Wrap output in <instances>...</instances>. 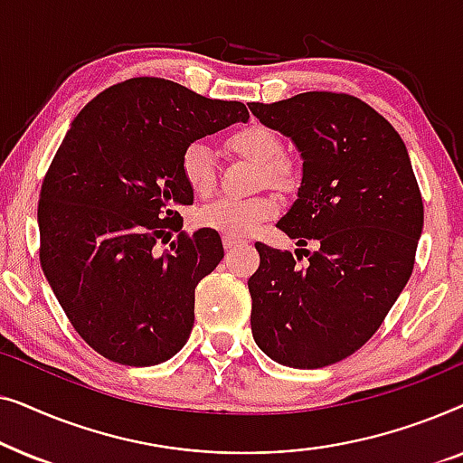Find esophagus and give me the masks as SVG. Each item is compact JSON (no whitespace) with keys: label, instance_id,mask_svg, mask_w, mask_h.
Instances as JSON below:
<instances>
[{"label":"esophagus","instance_id":"1","mask_svg":"<svg viewBox=\"0 0 463 463\" xmlns=\"http://www.w3.org/2000/svg\"><path fill=\"white\" fill-rule=\"evenodd\" d=\"M244 240L242 238H236V236H223V246L225 250H232L236 249V246H242Z\"/></svg>","mask_w":463,"mask_h":463}]
</instances>
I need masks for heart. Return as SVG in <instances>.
<instances>
[{
  "label": "heart",
  "instance_id": "heart-1",
  "mask_svg": "<svg viewBox=\"0 0 463 463\" xmlns=\"http://www.w3.org/2000/svg\"><path fill=\"white\" fill-rule=\"evenodd\" d=\"M227 147L255 166H261V181L265 179V183H271V185H287L288 183L290 170L282 162V138L268 126L252 124L232 132L227 137ZM181 175L195 195L211 194L217 183L213 151L204 143L187 145L181 156ZM276 211L278 202L268 195L249 200L217 198L198 213V223L208 230L225 233V236H249L265 219L276 214Z\"/></svg>",
  "mask_w": 463,
  "mask_h": 463
}]
</instances>
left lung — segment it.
Returning a JSON list of instances; mask_svg holds the SVG:
<instances>
[{"label": "left lung", "instance_id": "left-lung-1", "mask_svg": "<svg viewBox=\"0 0 463 463\" xmlns=\"http://www.w3.org/2000/svg\"><path fill=\"white\" fill-rule=\"evenodd\" d=\"M249 109L303 160L297 200L278 227L318 246L295 259L255 244L252 337L276 363L320 369L360 350L407 287L423 227L420 185L401 135L364 100L303 92ZM299 250L306 269L296 265Z\"/></svg>", "mask_w": 463, "mask_h": 463}]
</instances>
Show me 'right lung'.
<instances>
[{
  "instance_id": "right-lung-1",
  "label": "right lung",
  "mask_w": 463,
  "mask_h": 463,
  "mask_svg": "<svg viewBox=\"0 0 463 463\" xmlns=\"http://www.w3.org/2000/svg\"><path fill=\"white\" fill-rule=\"evenodd\" d=\"M238 100L176 81L132 78L94 97L67 130L42 183L40 261L80 337L113 363L154 366L194 328L195 287L223 259L214 230L181 232L194 192L181 175L187 145L246 122Z\"/></svg>"
}]
</instances>
